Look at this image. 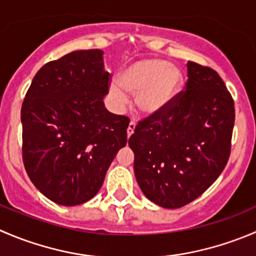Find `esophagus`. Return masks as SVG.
Masks as SVG:
<instances>
[{"label": "esophagus", "mask_w": 256, "mask_h": 256, "mask_svg": "<svg viewBox=\"0 0 256 256\" xmlns=\"http://www.w3.org/2000/svg\"><path fill=\"white\" fill-rule=\"evenodd\" d=\"M135 128H136V122L135 121H131V122L128 124V138H130V136L132 135Z\"/></svg>", "instance_id": "1"}]
</instances>
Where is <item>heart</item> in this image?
<instances>
[{
  "mask_svg": "<svg viewBox=\"0 0 256 256\" xmlns=\"http://www.w3.org/2000/svg\"><path fill=\"white\" fill-rule=\"evenodd\" d=\"M121 86L114 84L111 96L118 105H125L126 92L138 96L141 112L155 115L162 112L175 98L182 82L181 74L175 66L162 60H140L125 68L121 74Z\"/></svg>",
  "mask_w": 256,
  "mask_h": 256,
  "instance_id": "1",
  "label": "heart"
}]
</instances>
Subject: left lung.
Returning <instances> with one entry per match:
<instances>
[{
  "label": "left lung",
  "instance_id": "obj_1",
  "mask_svg": "<svg viewBox=\"0 0 256 256\" xmlns=\"http://www.w3.org/2000/svg\"><path fill=\"white\" fill-rule=\"evenodd\" d=\"M188 82L162 111L144 118L128 138L134 171L146 198L166 209L194 202L226 166L234 100L219 74L188 62Z\"/></svg>",
  "mask_w": 256,
  "mask_h": 256
}]
</instances>
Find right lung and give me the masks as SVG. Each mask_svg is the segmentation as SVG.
Instances as JSON below:
<instances>
[{"label": "right lung", "mask_w": 256, "mask_h": 256, "mask_svg": "<svg viewBox=\"0 0 256 256\" xmlns=\"http://www.w3.org/2000/svg\"><path fill=\"white\" fill-rule=\"evenodd\" d=\"M101 50H80L42 66L21 108L22 158L34 185L64 206L92 199L128 141L126 116L108 111L110 74Z\"/></svg>", "instance_id": "right-lung-1"}]
</instances>
